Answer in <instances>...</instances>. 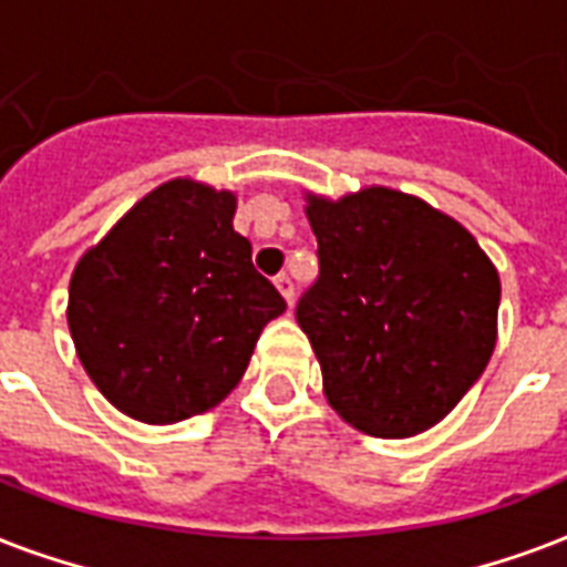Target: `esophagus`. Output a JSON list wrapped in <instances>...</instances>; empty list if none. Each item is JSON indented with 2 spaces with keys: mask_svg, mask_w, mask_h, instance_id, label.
<instances>
[{
  "mask_svg": "<svg viewBox=\"0 0 567 567\" xmlns=\"http://www.w3.org/2000/svg\"><path fill=\"white\" fill-rule=\"evenodd\" d=\"M275 287H278L280 296L287 298V305H292V296H296V287H292V278H289V275H278V278H275Z\"/></svg>",
  "mask_w": 567,
  "mask_h": 567,
  "instance_id": "1",
  "label": "esophagus"
}]
</instances>
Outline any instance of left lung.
<instances>
[{
	"mask_svg": "<svg viewBox=\"0 0 567 567\" xmlns=\"http://www.w3.org/2000/svg\"><path fill=\"white\" fill-rule=\"evenodd\" d=\"M319 280L296 319L346 423L402 441L462 402L497 346L499 275L473 234L423 197L305 192Z\"/></svg>",
	"mask_w": 567,
	"mask_h": 567,
	"instance_id": "left-lung-1",
	"label": "left lung"
}]
</instances>
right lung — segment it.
Listing matches in <instances>:
<instances>
[{
	"instance_id": "right-lung-1",
	"label": "right lung",
	"mask_w": 567,
	"mask_h": 567,
	"mask_svg": "<svg viewBox=\"0 0 567 567\" xmlns=\"http://www.w3.org/2000/svg\"><path fill=\"white\" fill-rule=\"evenodd\" d=\"M234 215L236 192L168 179L79 257L70 337L121 414L171 425L224 402L266 322L287 310Z\"/></svg>"
}]
</instances>
